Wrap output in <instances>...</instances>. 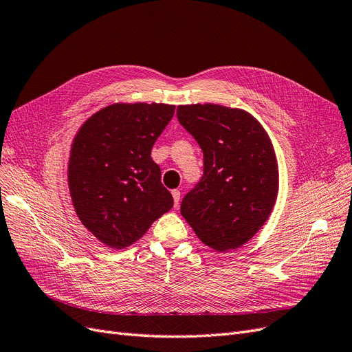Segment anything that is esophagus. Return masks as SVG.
<instances>
[{"label": "esophagus", "instance_id": "obj_1", "mask_svg": "<svg viewBox=\"0 0 352 352\" xmlns=\"http://www.w3.org/2000/svg\"><path fill=\"white\" fill-rule=\"evenodd\" d=\"M172 195H173V199H175V207L179 206V201H180V190L179 189H173L172 190Z\"/></svg>", "mask_w": 352, "mask_h": 352}]
</instances>
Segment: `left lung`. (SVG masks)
Here are the masks:
<instances>
[{
  "label": "left lung",
  "instance_id": "left-lung-1",
  "mask_svg": "<svg viewBox=\"0 0 352 352\" xmlns=\"http://www.w3.org/2000/svg\"><path fill=\"white\" fill-rule=\"evenodd\" d=\"M177 119L204 153V175L180 212L210 248L236 250L261 229L278 198L270 138L248 111L219 104L177 105Z\"/></svg>",
  "mask_w": 352,
  "mask_h": 352
}]
</instances>
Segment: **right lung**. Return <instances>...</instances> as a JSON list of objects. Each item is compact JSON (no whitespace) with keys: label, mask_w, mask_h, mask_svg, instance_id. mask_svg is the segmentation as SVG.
Returning <instances> with one entry per match:
<instances>
[{"label":"right lung","mask_w":352,"mask_h":352,"mask_svg":"<svg viewBox=\"0 0 352 352\" xmlns=\"http://www.w3.org/2000/svg\"><path fill=\"white\" fill-rule=\"evenodd\" d=\"M175 105L116 102L85 122L72 142L67 182L74 211L113 250L141 239L173 207L151 148Z\"/></svg>","instance_id":"right-lung-1"}]
</instances>
